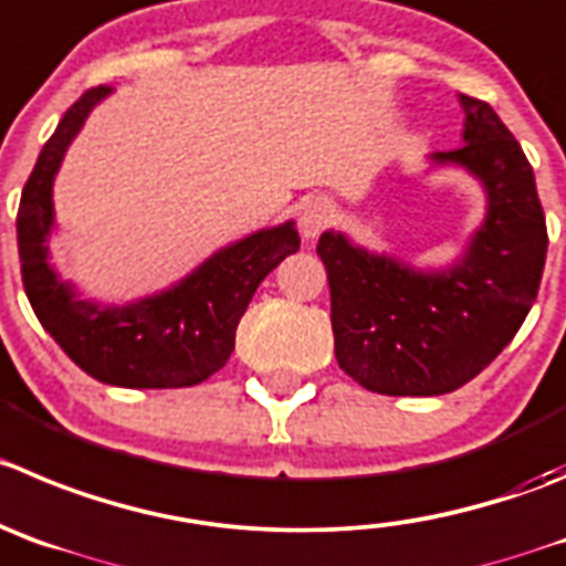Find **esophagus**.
I'll list each match as a JSON object with an SVG mask.
<instances>
[{"mask_svg":"<svg viewBox=\"0 0 566 566\" xmlns=\"http://www.w3.org/2000/svg\"><path fill=\"white\" fill-rule=\"evenodd\" d=\"M329 218H332V206L326 203L324 198L307 200V206H304V211H301V231H304L307 240H315V237L324 231V226L329 223Z\"/></svg>","mask_w":566,"mask_h":566,"instance_id":"esophagus-1","label":"esophagus"}]
</instances>
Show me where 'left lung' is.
I'll use <instances>...</instances> for the list:
<instances>
[{
	"mask_svg": "<svg viewBox=\"0 0 566 566\" xmlns=\"http://www.w3.org/2000/svg\"><path fill=\"white\" fill-rule=\"evenodd\" d=\"M463 145L436 153L472 170L489 214L463 265L424 276L394 259L321 234L337 366L366 390L438 396L478 377L514 340L536 301L547 256L533 167L489 103L461 94Z\"/></svg>",
	"mask_w": 566,
	"mask_h": 566,
	"instance_id": "obj_1",
	"label": "left lung"
}]
</instances>
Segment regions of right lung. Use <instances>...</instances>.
<instances>
[{"label":"right lung","mask_w":566,"mask_h":566,"mask_svg":"<svg viewBox=\"0 0 566 566\" xmlns=\"http://www.w3.org/2000/svg\"><path fill=\"white\" fill-rule=\"evenodd\" d=\"M108 92L111 86L88 88L63 114L21 189L15 214L21 282L35 318L88 377L123 388H187L226 366L248 301L284 256L298 251V231L284 223L251 234L214 253L178 287L130 307L99 310L77 301L46 265L52 178L88 111Z\"/></svg>","instance_id":"obj_1"}]
</instances>
